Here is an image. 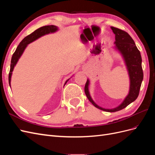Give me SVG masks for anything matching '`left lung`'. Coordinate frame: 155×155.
Wrapping results in <instances>:
<instances>
[{
	"label": "left lung",
	"mask_w": 155,
	"mask_h": 155,
	"mask_svg": "<svg viewBox=\"0 0 155 155\" xmlns=\"http://www.w3.org/2000/svg\"><path fill=\"white\" fill-rule=\"evenodd\" d=\"M111 29L115 34L116 48L118 49L124 58L130 78V90L129 94L120 105L114 109H106L96 105L90 96L88 91L89 81H87L85 86V94L92 104L97 109L106 112H113L124 109L131 103L137 100L139 95L140 87L143 78V73L142 67V57L140 51L136 46L133 39L128 33L117 28L111 26Z\"/></svg>",
	"instance_id": "obj_1"
}]
</instances>
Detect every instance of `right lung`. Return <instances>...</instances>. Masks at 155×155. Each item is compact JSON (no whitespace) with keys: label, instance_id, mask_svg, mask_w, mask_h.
<instances>
[{"label":"right lung","instance_id":"obj_1","mask_svg":"<svg viewBox=\"0 0 155 155\" xmlns=\"http://www.w3.org/2000/svg\"><path fill=\"white\" fill-rule=\"evenodd\" d=\"M58 30V27L54 26V25H48V26H45L43 27H41L35 30L34 32H32L31 34L28 35L25 37L24 39H22V41L17 46V48L16 50L15 51V52L13 53L12 60H11V65H10V73H9V76H8V80H9V84L10 85V81H11V77H12V74L13 70L14 67L15 66V64H17L18 59L20 58L21 55L22 54L23 51L25 50L26 47L27 45L29 43H31L34 41L36 40L37 39L39 38L40 37L43 36L45 34H48L49 33H53L55 32ZM69 80H68L65 82L64 85L67 83V82Z\"/></svg>","mask_w":155,"mask_h":155}]
</instances>
